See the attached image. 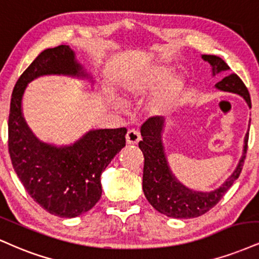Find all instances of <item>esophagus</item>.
Here are the masks:
<instances>
[{"label": "esophagus", "mask_w": 259, "mask_h": 259, "mask_svg": "<svg viewBox=\"0 0 259 259\" xmlns=\"http://www.w3.org/2000/svg\"><path fill=\"white\" fill-rule=\"evenodd\" d=\"M125 139H126L127 145H138L140 140H141V138H140L139 132H138V130H135V129L127 130Z\"/></svg>", "instance_id": "obj_1"}]
</instances>
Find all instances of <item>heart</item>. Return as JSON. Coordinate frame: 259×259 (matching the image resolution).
Instances as JSON below:
<instances>
[{
	"label": "heart",
	"instance_id": "b5f03b06",
	"mask_svg": "<svg viewBox=\"0 0 259 259\" xmlns=\"http://www.w3.org/2000/svg\"><path fill=\"white\" fill-rule=\"evenodd\" d=\"M170 70L167 67L157 66L148 70L147 72L139 76L127 87V95L143 96L153 92L167 76ZM186 93V82L182 77L174 76L167 78L155 93L151 100L149 108L153 113L167 114L172 112L180 105L181 100Z\"/></svg>",
	"mask_w": 259,
	"mask_h": 259
}]
</instances>
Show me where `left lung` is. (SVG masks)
I'll use <instances>...</instances> for the list:
<instances>
[{
    "label": "left lung",
    "mask_w": 259,
    "mask_h": 259,
    "mask_svg": "<svg viewBox=\"0 0 259 259\" xmlns=\"http://www.w3.org/2000/svg\"><path fill=\"white\" fill-rule=\"evenodd\" d=\"M205 61L212 66V74L229 70L228 65L216 55H202ZM216 88L223 92L236 93L246 100L251 108V98L247 88L240 79L238 74L232 73L216 83ZM165 119L155 116L148 118L141 126L142 141L139 147L145 157L143 165L142 188L145 197L155 210L167 217L174 219H194L206 213L219 202L226 192L232 187L234 181L241 174L242 165L246 158L248 142V133L245 136L244 153L240 159L234 172L220 188L212 192H195L187 188L171 172L164 153V146L161 142Z\"/></svg>",
    "instance_id": "left-lung-1"
}]
</instances>
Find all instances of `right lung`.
<instances>
[{
	"label": "right lung",
	"mask_w": 259,
	"mask_h": 259,
	"mask_svg": "<svg viewBox=\"0 0 259 259\" xmlns=\"http://www.w3.org/2000/svg\"><path fill=\"white\" fill-rule=\"evenodd\" d=\"M45 74H88L68 46L43 51L15 84L8 119V151L30 197L49 213L65 219L89 211L101 197L100 176L125 146V127L90 130L71 146L40 142L27 126L21 100L27 83Z\"/></svg>",
	"instance_id": "obj_1"
}]
</instances>
